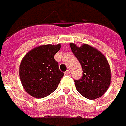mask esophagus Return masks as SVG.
Returning a JSON list of instances; mask_svg holds the SVG:
<instances>
[{
	"instance_id": "obj_1",
	"label": "esophagus",
	"mask_w": 126,
	"mask_h": 126,
	"mask_svg": "<svg viewBox=\"0 0 126 126\" xmlns=\"http://www.w3.org/2000/svg\"><path fill=\"white\" fill-rule=\"evenodd\" d=\"M70 73V70H67L66 72H65V74H66V75H69Z\"/></svg>"
}]
</instances>
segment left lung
Returning a JSON list of instances; mask_svg holds the SVG:
<instances>
[{"instance_id": "8db88e82", "label": "left lung", "mask_w": 126, "mask_h": 126, "mask_svg": "<svg viewBox=\"0 0 126 126\" xmlns=\"http://www.w3.org/2000/svg\"><path fill=\"white\" fill-rule=\"evenodd\" d=\"M70 47L83 70L81 79L75 81L77 90L90 100L101 97L107 91L111 80L107 59L98 49L88 44L79 47L70 43Z\"/></svg>"}]
</instances>
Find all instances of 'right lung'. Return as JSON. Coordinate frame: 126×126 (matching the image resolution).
Masks as SVG:
<instances>
[{
    "instance_id": "right-lung-1",
    "label": "right lung",
    "mask_w": 126,
    "mask_h": 126,
    "mask_svg": "<svg viewBox=\"0 0 126 126\" xmlns=\"http://www.w3.org/2000/svg\"><path fill=\"white\" fill-rule=\"evenodd\" d=\"M61 44L42 45L29 51L22 58L19 75L22 86L32 97L42 98L56 90L64 73L59 70L54 56Z\"/></svg>"
}]
</instances>
